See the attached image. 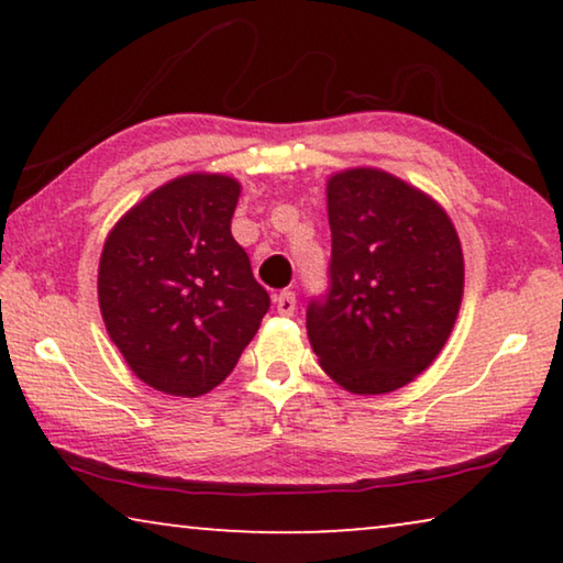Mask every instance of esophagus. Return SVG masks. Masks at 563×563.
<instances>
[{"label":"esophagus","instance_id":"esophagus-1","mask_svg":"<svg viewBox=\"0 0 563 563\" xmlns=\"http://www.w3.org/2000/svg\"><path fill=\"white\" fill-rule=\"evenodd\" d=\"M274 305H276V312L284 314V318H289V314H295V310H297V295L295 291L284 289L274 297Z\"/></svg>","mask_w":563,"mask_h":563}]
</instances>
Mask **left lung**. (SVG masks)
I'll return each instance as SVG.
<instances>
[{
  "label": "left lung",
  "instance_id": "left-lung-1",
  "mask_svg": "<svg viewBox=\"0 0 563 563\" xmlns=\"http://www.w3.org/2000/svg\"><path fill=\"white\" fill-rule=\"evenodd\" d=\"M330 287L307 305L322 372L353 395L412 382L449 341L464 253L443 207L379 168L328 181Z\"/></svg>",
  "mask_w": 563,
  "mask_h": 563
}]
</instances>
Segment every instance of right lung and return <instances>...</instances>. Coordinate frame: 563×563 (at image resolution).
I'll list each match as a JSON object with an SVG mask.
<instances>
[{"label":"right lung","mask_w":563,"mask_h":563,"mask_svg":"<svg viewBox=\"0 0 563 563\" xmlns=\"http://www.w3.org/2000/svg\"><path fill=\"white\" fill-rule=\"evenodd\" d=\"M241 184L187 174L151 191L107 235L99 310L148 387L199 397L233 372L272 305L230 233Z\"/></svg>","instance_id":"obj_1"}]
</instances>
